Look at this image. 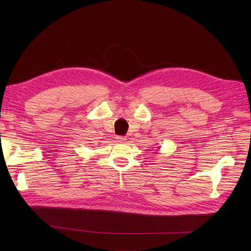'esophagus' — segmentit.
Segmentation results:
<instances>
[{
	"instance_id": "34e87169",
	"label": "esophagus",
	"mask_w": 251,
	"mask_h": 251,
	"mask_svg": "<svg viewBox=\"0 0 251 251\" xmlns=\"http://www.w3.org/2000/svg\"><path fill=\"white\" fill-rule=\"evenodd\" d=\"M126 137H124V136H118L117 137V142H119V143H125L126 142Z\"/></svg>"
}]
</instances>
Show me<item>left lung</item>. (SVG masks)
I'll return each mask as SVG.
<instances>
[{
  "mask_svg": "<svg viewBox=\"0 0 251 251\" xmlns=\"http://www.w3.org/2000/svg\"><path fill=\"white\" fill-rule=\"evenodd\" d=\"M159 149H160V148H157V149H156V150H159ZM155 152H157V151H155Z\"/></svg>",
  "mask_w": 251,
  "mask_h": 251,
  "instance_id": "8db88e82",
  "label": "left lung"
}]
</instances>
